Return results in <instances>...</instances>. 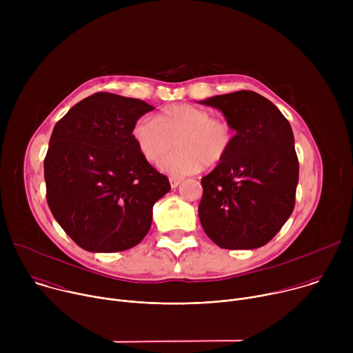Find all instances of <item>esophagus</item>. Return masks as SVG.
Listing matches in <instances>:
<instances>
[{
	"instance_id": "esophagus-1",
	"label": "esophagus",
	"mask_w": 353,
	"mask_h": 353,
	"mask_svg": "<svg viewBox=\"0 0 353 353\" xmlns=\"http://www.w3.org/2000/svg\"><path fill=\"white\" fill-rule=\"evenodd\" d=\"M169 180H170V185H172V188H176V187L181 183V179H179V177H170Z\"/></svg>"
}]
</instances>
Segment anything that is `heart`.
<instances>
[{"label": "heart", "mask_w": 353, "mask_h": 353, "mask_svg": "<svg viewBox=\"0 0 353 353\" xmlns=\"http://www.w3.org/2000/svg\"><path fill=\"white\" fill-rule=\"evenodd\" d=\"M131 135L149 163L161 162L174 139L179 149L161 163L172 174H191L203 165L216 166L228 157L234 141V130L228 120L211 117L210 112L192 105L169 106L155 120L141 117Z\"/></svg>", "instance_id": "heart-1"}]
</instances>
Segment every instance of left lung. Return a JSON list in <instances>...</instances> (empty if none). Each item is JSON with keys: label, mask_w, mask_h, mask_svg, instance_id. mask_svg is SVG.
Wrapping results in <instances>:
<instances>
[{"label": "left lung", "mask_w": 353, "mask_h": 353, "mask_svg": "<svg viewBox=\"0 0 353 353\" xmlns=\"http://www.w3.org/2000/svg\"><path fill=\"white\" fill-rule=\"evenodd\" d=\"M201 103L222 110L236 131L228 157L201 179V225L222 248L261 247L294 208L299 161L290 124L272 102L253 90Z\"/></svg>", "instance_id": "left-lung-1"}]
</instances>
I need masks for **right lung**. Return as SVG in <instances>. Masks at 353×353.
Listing matches in <instances>:
<instances>
[{
    "mask_svg": "<svg viewBox=\"0 0 353 353\" xmlns=\"http://www.w3.org/2000/svg\"><path fill=\"white\" fill-rule=\"evenodd\" d=\"M154 108L97 92L54 125L44 158L46 198L64 232L83 250L117 253L137 245L169 179L139 154L131 131Z\"/></svg>",
    "mask_w": 353,
    "mask_h": 353,
    "instance_id": "obj_1",
    "label": "right lung"
}]
</instances>
